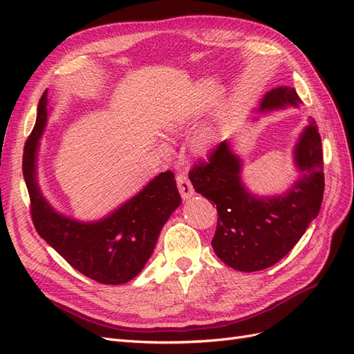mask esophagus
I'll use <instances>...</instances> for the list:
<instances>
[{
	"instance_id": "esophagus-1",
	"label": "esophagus",
	"mask_w": 354,
	"mask_h": 354,
	"mask_svg": "<svg viewBox=\"0 0 354 354\" xmlns=\"http://www.w3.org/2000/svg\"><path fill=\"white\" fill-rule=\"evenodd\" d=\"M177 186H178V192L183 199H190L192 196H195V189L192 186L190 180L186 174H178L177 176Z\"/></svg>"
}]
</instances>
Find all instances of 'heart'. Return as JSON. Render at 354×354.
<instances>
[{
    "label": "heart",
    "instance_id": "heart-1",
    "mask_svg": "<svg viewBox=\"0 0 354 354\" xmlns=\"http://www.w3.org/2000/svg\"><path fill=\"white\" fill-rule=\"evenodd\" d=\"M168 131L176 133L178 131V125L177 124H169L168 125ZM212 142V134L209 131H201L195 138H194V149L195 152H205L207 149L209 147Z\"/></svg>",
    "mask_w": 354,
    "mask_h": 354
}]
</instances>
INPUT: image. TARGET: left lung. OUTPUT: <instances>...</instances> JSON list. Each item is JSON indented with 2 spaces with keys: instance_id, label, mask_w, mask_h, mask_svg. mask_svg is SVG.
<instances>
[{
  "instance_id": "1",
  "label": "left lung",
  "mask_w": 354,
  "mask_h": 354,
  "mask_svg": "<svg viewBox=\"0 0 354 354\" xmlns=\"http://www.w3.org/2000/svg\"><path fill=\"white\" fill-rule=\"evenodd\" d=\"M295 88L277 87L266 93L259 112L298 108ZM298 178L282 195L259 196L242 180V159L229 140L209 155L208 164L189 173L195 190L217 205V230L212 248L218 259L239 272H259L276 264L301 239L319 214L324 199L322 140L313 118L294 147Z\"/></svg>"
}]
</instances>
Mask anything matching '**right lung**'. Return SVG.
<instances>
[{
    "label": "right lung",
    "mask_w": 354,
    "mask_h": 354,
    "mask_svg": "<svg viewBox=\"0 0 354 354\" xmlns=\"http://www.w3.org/2000/svg\"><path fill=\"white\" fill-rule=\"evenodd\" d=\"M47 120L46 91L24 149V177L38 234L73 269L93 281L121 285L134 279L151 259L164 224L181 203L174 174H158L137 195L97 221L68 217L50 205L38 185V147Z\"/></svg>",
    "instance_id": "1"
}]
</instances>
